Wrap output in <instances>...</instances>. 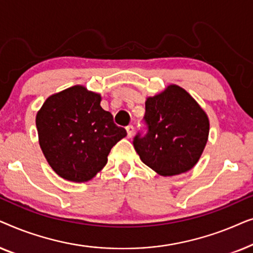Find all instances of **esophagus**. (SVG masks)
Instances as JSON below:
<instances>
[{
	"label": "esophagus",
	"instance_id": "esophagus-1",
	"mask_svg": "<svg viewBox=\"0 0 253 253\" xmlns=\"http://www.w3.org/2000/svg\"><path fill=\"white\" fill-rule=\"evenodd\" d=\"M126 133H127V137L129 138H131L133 136V133H134V127H133V126H127L126 127Z\"/></svg>",
	"mask_w": 253,
	"mask_h": 253
}]
</instances>
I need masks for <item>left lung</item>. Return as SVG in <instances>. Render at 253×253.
I'll return each instance as SVG.
<instances>
[{
	"mask_svg": "<svg viewBox=\"0 0 253 253\" xmlns=\"http://www.w3.org/2000/svg\"><path fill=\"white\" fill-rule=\"evenodd\" d=\"M146 132L133 138L134 150L145 165L162 176L191 169L207 143L209 117L185 89L170 85L145 102Z\"/></svg>",
	"mask_w": 253,
	"mask_h": 253,
	"instance_id": "left-lung-1",
	"label": "left lung"
}]
</instances>
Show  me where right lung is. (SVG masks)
Instances as JSON below:
<instances>
[{
	"label": "right lung",
	"instance_id": "add662e5",
	"mask_svg": "<svg viewBox=\"0 0 253 253\" xmlns=\"http://www.w3.org/2000/svg\"><path fill=\"white\" fill-rule=\"evenodd\" d=\"M101 96L72 86L48 98L37 114L39 144L54 171L71 182H86L107 164L110 150L126 136Z\"/></svg>",
	"mask_w": 253,
	"mask_h": 253
}]
</instances>
